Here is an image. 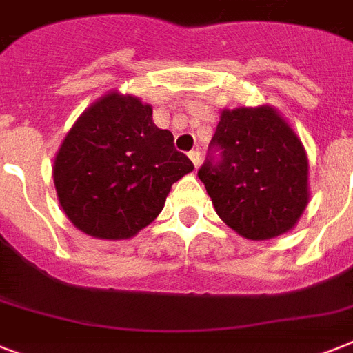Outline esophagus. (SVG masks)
Here are the masks:
<instances>
[{"label": "esophagus", "instance_id": "34e87169", "mask_svg": "<svg viewBox=\"0 0 353 353\" xmlns=\"http://www.w3.org/2000/svg\"><path fill=\"white\" fill-rule=\"evenodd\" d=\"M188 157H190V161L194 163V166H196V168H199V165H201V152H198V150H192V152L188 154Z\"/></svg>", "mask_w": 353, "mask_h": 353}]
</instances>
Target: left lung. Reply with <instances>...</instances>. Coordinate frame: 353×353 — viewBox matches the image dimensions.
<instances>
[{
    "instance_id": "left-lung-1",
    "label": "left lung",
    "mask_w": 353,
    "mask_h": 353,
    "mask_svg": "<svg viewBox=\"0 0 353 353\" xmlns=\"http://www.w3.org/2000/svg\"><path fill=\"white\" fill-rule=\"evenodd\" d=\"M210 157L198 176L216 214L247 240H271L299 223L310 201L304 144L273 106L221 110Z\"/></svg>"
}]
</instances>
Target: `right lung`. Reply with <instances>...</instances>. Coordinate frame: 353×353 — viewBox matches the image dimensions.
<instances>
[{"label": "right lung", "instance_id": "right-lung-1", "mask_svg": "<svg viewBox=\"0 0 353 353\" xmlns=\"http://www.w3.org/2000/svg\"><path fill=\"white\" fill-rule=\"evenodd\" d=\"M194 170L174 135L152 121V106L110 91L82 112L54 157L60 207L79 231L128 240L165 207L172 185Z\"/></svg>", "mask_w": 353, "mask_h": 353}]
</instances>
